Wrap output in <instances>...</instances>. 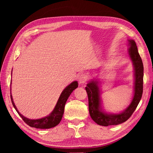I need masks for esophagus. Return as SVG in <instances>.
<instances>
[{
  "label": "esophagus",
  "instance_id": "obj_1",
  "mask_svg": "<svg viewBox=\"0 0 153 153\" xmlns=\"http://www.w3.org/2000/svg\"><path fill=\"white\" fill-rule=\"evenodd\" d=\"M78 82L80 84H85L86 82V81L88 79V75L86 74H81L78 76Z\"/></svg>",
  "mask_w": 153,
  "mask_h": 153
}]
</instances>
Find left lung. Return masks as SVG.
<instances>
[{
    "label": "left lung",
    "mask_w": 153,
    "mask_h": 153,
    "mask_svg": "<svg viewBox=\"0 0 153 153\" xmlns=\"http://www.w3.org/2000/svg\"><path fill=\"white\" fill-rule=\"evenodd\" d=\"M128 53L134 69V92L131 103L125 110L120 113L111 114L102 110L100 97L99 82L91 80L88 83L86 90L88 97V107L90 117L95 123L100 126H108L118 125L125 122L131 117L139 104L143 92L144 67L140 56L136 44L134 40H128Z\"/></svg>",
    "instance_id": "left-lung-1"
}]
</instances>
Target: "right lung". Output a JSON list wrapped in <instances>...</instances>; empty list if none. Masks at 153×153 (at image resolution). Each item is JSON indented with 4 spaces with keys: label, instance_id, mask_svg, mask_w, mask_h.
<instances>
[{
    "label": "right lung",
    "instance_id": "1",
    "mask_svg": "<svg viewBox=\"0 0 153 153\" xmlns=\"http://www.w3.org/2000/svg\"><path fill=\"white\" fill-rule=\"evenodd\" d=\"M77 87H78V83H77V81H74L71 83V84H69V86H67L63 90V92H61L60 97L59 98L58 101L56 102L55 107L53 109V111H52L51 113L49 114L48 116H46L45 117L38 119V120H30V119L25 117L24 115H22V114L19 112L16 106L15 105L13 100L11 92V99L12 104L13 105L15 110H16L20 117L23 119V120L25 121V123H27L28 126L35 128L49 129L51 128H54V127L57 126L58 124L60 123L61 119L63 117L65 105L67 100L68 99L69 96L71 94V92H73L75 89L77 88Z\"/></svg>",
    "mask_w": 153,
    "mask_h": 153
}]
</instances>
